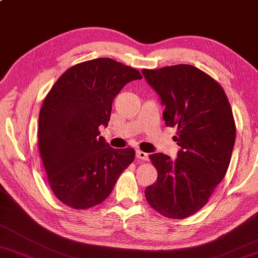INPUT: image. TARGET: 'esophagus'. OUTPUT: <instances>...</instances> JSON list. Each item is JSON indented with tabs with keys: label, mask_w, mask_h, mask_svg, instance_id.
I'll use <instances>...</instances> for the list:
<instances>
[{
	"label": "esophagus",
	"mask_w": 258,
	"mask_h": 258,
	"mask_svg": "<svg viewBox=\"0 0 258 258\" xmlns=\"http://www.w3.org/2000/svg\"><path fill=\"white\" fill-rule=\"evenodd\" d=\"M137 158L140 159V160H148L149 156L148 153L141 151V150H137Z\"/></svg>",
	"instance_id": "1"
}]
</instances>
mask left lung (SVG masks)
Segmentation results:
<instances>
[{
  "label": "left lung",
  "mask_w": 258,
  "mask_h": 258,
  "mask_svg": "<svg viewBox=\"0 0 258 258\" xmlns=\"http://www.w3.org/2000/svg\"><path fill=\"white\" fill-rule=\"evenodd\" d=\"M142 73L165 106L166 126L177 127L174 140L180 147L175 160L150 154L158 178L145 199L163 217L185 219L208 203L228 170L236 140L231 106L220 83L193 65Z\"/></svg>",
  "instance_id": "1"
}]
</instances>
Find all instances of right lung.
Returning <instances> with one entry per match:
<instances>
[{"mask_svg": "<svg viewBox=\"0 0 258 258\" xmlns=\"http://www.w3.org/2000/svg\"><path fill=\"white\" fill-rule=\"evenodd\" d=\"M142 79L138 70L107 57L67 70L41 106L38 145L47 180L63 204L86 210L108 198L133 162L132 148L113 149L99 137L111 106L126 83Z\"/></svg>", "mask_w": 258, "mask_h": 258, "instance_id": "1", "label": "right lung"}]
</instances>
